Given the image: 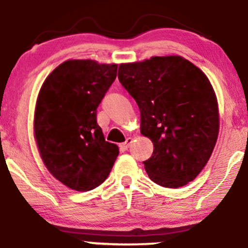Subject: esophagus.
<instances>
[{
	"label": "esophagus",
	"instance_id": "obj_1",
	"mask_svg": "<svg viewBox=\"0 0 248 248\" xmlns=\"http://www.w3.org/2000/svg\"><path fill=\"white\" fill-rule=\"evenodd\" d=\"M132 142H133V139H132V138L126 139V141H124V143L120 144V149L122 150V152H124V150H127L128 148H129L130 144H132Z\"/></svg>",
	"mask_w": 248,
	"mask_h": 248
}]
</instances>
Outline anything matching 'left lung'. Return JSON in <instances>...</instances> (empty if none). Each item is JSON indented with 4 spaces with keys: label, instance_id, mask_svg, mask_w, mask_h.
Here are the masks:
<instances>
[{
    "label": "left lung",
    "instance_id": "left-lung-1",
    "mask_svg": "<svg viewBox=\"0 0 248 248\" xmlns=\"http://www.w3.org/2000/svg\"><path fill=\"white\" fill-rule=\"evenodd\" d=\"M119 81L140 108L141 134L154 144L143 162L153 182L186 186L209 161L219 132L216 93L207 77L181 56L119 66Z\"/></svg>",
    "mask_w": 248,
    "mask_h": 248
}]
</instances>
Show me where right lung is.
<instances>
[{"mask_svg": "<svg viewBox=\"0 0 248 248\" xmlns=\"http://www.w3.org/2000/svg\"><path fill=\"white\" fill-rule=\"evenodd\" d=\"M116 64L66 61L43 82L33 132L45 167L76 191L104 183L119 155L96 124V108L116 78Z\"/></svg>", "mask_w": 248, "mask_h": 248, "instance_id": "1", "label": "right lung"}]
</instances>
